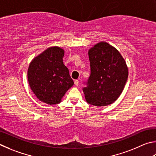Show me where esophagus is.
I'll list each match as a JSON object with an SVG mask.
<instances>
[{"label": "esophagus", "instance_id": "obj_1", "mask_svg": "<svg viewBox=\"0 0 156 156\" xmlns=\"http://www.w3.org/2000/svg\"><path fill=\"white\" fill-rule=\"evenodd\" d=\"M75 84L76 86H79V80H75Z\"/></svg>", "mask_w": 156, "mask_h": 156}]
</instances>
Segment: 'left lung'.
Wrapping results in <instances>:
<instances>
[{
    "instance_id": "left-lung-1",
    "label": "left lung",
    "mask_w": 156,
    "mask_h": 156,
    "mask_svg": "<svg viewBox=\"0 0 156 156\" xmlns=\"http://www.w3.org/2000/svg\"><path fill=\"white\" fill-rule=\"evenodd\" d=\"M90 75L83 88L88 103L108 105L118 99L128 77L125 59L115 48L105 42L97 44L88 51Z\"/></svg>"
}]
</instances>
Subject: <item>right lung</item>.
<instances>
[{"label":"right lung","mask_w":156,"mask_h":156,"mask_svg":"<svg viewBox=\"0 0 156 156\" xmlns=\"http://www.w3.org/2000/svg\"><path fill=\"white\" fill-rule=\"evenodd\" d=\"M64 55L61 48H48L32 60L29 66L31 89L38 99L48 105L59 103L74 84L69 70L63 63Z\"/></svg>","instance_id":"right-lung-1"}]
</instances>
